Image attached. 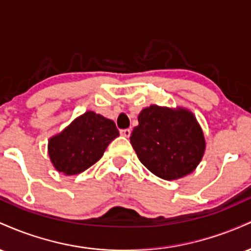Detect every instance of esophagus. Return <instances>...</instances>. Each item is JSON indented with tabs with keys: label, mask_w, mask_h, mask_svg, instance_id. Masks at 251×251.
Instances as JSON below:
<instances>
[{
	"label": "esophagus",
	"mask_w": 251,
	"mask_h": 251,
	"mask_svg": "<svg viewBox=\"0 0 251 251\" xmlns=\"http://www.w3.org/2000/svg\"><path fill=\"white\" fill-rule=\"evenodd\" d=\"M120 134L124 135V137L128 138L131 135V129L129 128H125V129H120Z\"/></svg>",
	"instance_id": "34e87169"
}]
</instances>
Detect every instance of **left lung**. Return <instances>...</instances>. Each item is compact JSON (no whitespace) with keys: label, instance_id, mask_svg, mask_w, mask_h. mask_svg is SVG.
I'll return each instance as SVG.
<instances>
[{"label":"left lung","instance_id":"8db88e82","mask_svg":"<svg viewBox=\"0 0 251 251\" xmlns=\"http://www.w3.org/2000/svg\"><path fill=\"white\" fill-rule=\"evenodd\" d=\"M138 122L129 140L152 174L166 180L178 179L200 164L205 140L191 112L152 105L140 112Z\"/></svg>","mask_w":251,"mask_h":251}]
</instances>
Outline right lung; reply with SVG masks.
Masks as SVG:
<instances>
[{"label": "right lung", "mask_w": 251, "mask_h": 251, "mask_svg": "<svg viewBox=\"0 0 251 251\" xmlns=\"http://www.w3.org/2000/svg\"><path fill=\"white\" fill-rule=\"evenodd\" d=\"M119 135L116 124L89 111L50 140L48 152L59 172L72 176L91 168Z\"/></svg>", "instance_id": "add662e5"}]
</instances>
